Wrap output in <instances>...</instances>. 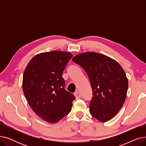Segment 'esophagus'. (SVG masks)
Instances as JSON below:
<instances>
[{"instance_id":"1","label":"esophagus","mask_w":146,"mask_h":146,"mask_svg":"<svg viewBox=\"0 0 146 146\" xmlns=\"http://www.w3.org/2000/svg\"><path fill=\"white\" fill-rule=\"evenodd\" d=\"M74 95L76 96V99H80L82 97V94H80V92H79V91L75 92Z\"/></svg>"}]
</instances>
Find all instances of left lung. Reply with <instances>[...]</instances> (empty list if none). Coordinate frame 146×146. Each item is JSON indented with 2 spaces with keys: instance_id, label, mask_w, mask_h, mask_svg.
<instances>
[{
  "instance_id": "1",
  "label": "left lung",
  "mask_w": 146,
  "mask_h": 146,
  "mask_svg": "<svg viewBox=\"0 0 146 146\" xmlns=\"http://www.w3.org/2000/svg\"><path fill=\"white\" fill-rule=\"evenodd\" d=\"M86 72L92 98L89 112L101 122L112 119L123 106L128 82L122 67L115 60L101 54L88 52L72 58Z\"/></svg>"
}]
</instances>
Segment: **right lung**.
Listing matches in <instances>:
<instances>
[{"instance_id": "1", "label": "right lung", "mask_w": 146, "mask_h": 146, "mask_svg": "<svg viewBox=\"0 0 146 146\" xmlns=\"http://www.w3.org/2000/svg\"><path fill=\"white\" fill-rule=\"evenodd\" d=\"M73 56L52 51L29 61L23 75L22 89L33 110L45 121L56 123L70 112L76 99L65 88L62 74Z\"/></svg>"}]
</instances>
